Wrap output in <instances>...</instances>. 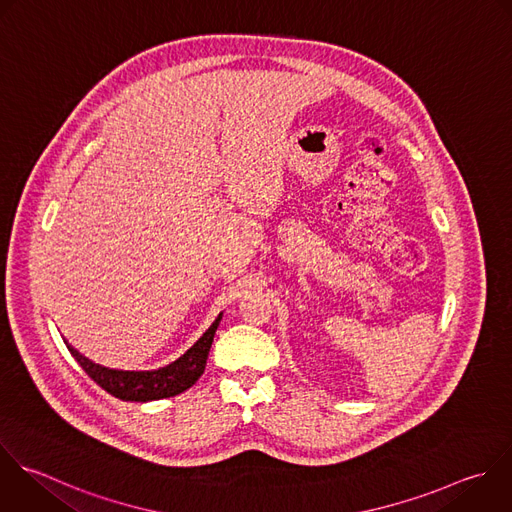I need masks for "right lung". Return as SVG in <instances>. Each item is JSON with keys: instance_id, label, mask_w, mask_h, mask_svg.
<instances>
[{"instance_id": "obj_1", "label": "right lung", "mask_w": 512, "mask_h": 512, "mask_svg": "<svg viewBox=\"0 0 512 512\" xmlns=\"http://www.w3.org/2000/svg\"><path fill=\"white\" fill-rule=\"evenodd\" d=\"M222 320V312L212 322V326L194 342L192 348H188L180 358L174 362L156 368V370H116L102 364H96L94 360L80 354L66 338V346L70 354L78 360V364L86 370V374L100 384L106 392L120 400L130 402H150L160 398L176 396L184 390H188L206 368L208 352L214 342V334L218 330V324Z\"/></svg>"}]
</instances>
